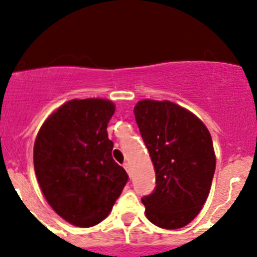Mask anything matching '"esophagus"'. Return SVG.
<instances>
[{
  "instance_id": "esophagus-1",
  "label": "esophagus",
  "mask_w": 257,
  "mask_h": 257,
  "mask_svg": "<svg viewBox=\"0 0 257 257\" xmlns=\"http://www.w3.org/2000/svg\"><path fill=\"white\" fill-rule=\"evenodd\" d=\"M123 167H124V170H126V171L128 172V174H130V171H131V165H130V162H126V163H124Z\"/></svg>"
}]
</instances>
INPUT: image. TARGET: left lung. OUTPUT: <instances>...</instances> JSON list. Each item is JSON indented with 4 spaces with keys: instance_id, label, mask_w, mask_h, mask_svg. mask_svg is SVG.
Listing matches in <instances>:
<instances>
[{
    "instance_id": "left-lung-1",
    "label": "left lung",
    "mask_w": 257,
    "mask_h": 257,
    "mask_svg": "<svg viewBox=\"0 0 257 257\" xmlns=\"http://www.w3.org/2000/svg\"><path fill=\"white\" fill-rule=\"evenodd\" d=\"M134 113L156 171V189L142 198L145 216L160 228H183L211 189L216 156L210 131L194 113L169 100L144 99Z\"/></svg>"
}]
</instances>
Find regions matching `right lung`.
<instances>
[{
    "label": "right lung",
    "mask_w": 257,
    "mask_h": 257,
    "mask_svg": "<svg viewBox=\"0 0 257 257\" xmlns=\"http://www.w3.org/2000/svg\"><path fill=\"white\" fill-rule=\"evenodd\" d=\"M114 110L108 99H72L45 119L36 136L33 163L44 197L78 228L103 221L128 179L113 160L106 133Z\"/></svg>",
    "instance_id": "obj_1"
}]
</instances>
